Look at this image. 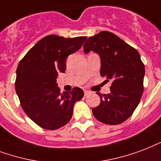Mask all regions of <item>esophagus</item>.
I'll use <instances>...</instances> for the list:
<instances>
[{"instance_id": "esophagus-1", "label": "esophagus", "mask_w": 161, "mask_h": 161, "mask_svg": "<svg viewBox=\"0 0 161 161\" xmlns=\"http://www.w3.org/2000/svg\"><path fill=\"white\" fill-rule=\"evenodd\" d=\"M84 93H85V96H87V95H88L90 93V92H89V91H88V90H85Z\"/></svg>"}]
</instances>
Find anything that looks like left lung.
Wrapping results in <instances>:
<instances>
[{
  "label": "left lung",
  "mask_w": 161,
  "mask_h": 161,
  "mask_svg": "<svg viewBox=\"0 0 161 161\" xmlns=\"http://www.w3.org/2000/svg\"><path fill=\"white\" fill-rule=\"evenodd\" d=\"M83 48L100 56L101 75L112 80L109 94L97 92L101 103L92 113L103 123L120 124L133 114L144 92L145 69L139 52L107 31L88 38Z\"/></svg>",
  "instance_id": "obj_1"
}]
</instances>
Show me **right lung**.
Segmentation results:
<instances>
[{"mask_svg":"<svg viewBox=\"0 0 161 161\" xmlns=\"http://www.w3.org/2000/svg\"><path fill=\"white\" fill-rule=\"evenodd\" d=\"M86 39L46 36L18 64L16 92L25 113L41 128L55 130L65 125L71 119L75 103L83 97L79 87L60 93L56 79L65 71L67 57L79 50Z\"/></svg>","mask_w":161,"mask_h":161,"instance_id":"add662e5","label":"right lung"}]
</instances>
